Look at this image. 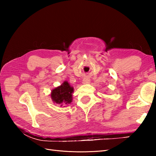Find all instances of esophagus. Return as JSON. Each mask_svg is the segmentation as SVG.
I'll return each mask as SVG.
<instances>
[{"label":"esophagus","mask_w":156,"mask_h":156,"mask_svg":"<svg viewBox=\"0 0 156 156\" xmlns=\"http://www.w3.org/2000/svg\"><path fill=\"white\" fill-rule=\"evenodd\" d=\"M89 82H90V79L88 78H84V79H83V81H82V83H83L84 84H86L89 83Z\"/></svg>","instance_id":"1"}]
</instances>
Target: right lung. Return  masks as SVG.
<instances>
[{
  "mask_svg": "<svg viewBox=\"0 0 156 156\" xmlns=\"http://www.w3.org/2000/svg\"><path fill=\"white\" fill-rule=\"evenodd\" d=\"M74 88L67 81H65L61 86L53 89L51 93V98L54 103L62 106L71 103L72 101V92Z\"/></svg>",
  "mask_w": 156,
  "mask_h": 156,
  "instance_id": "obj_1",
  "label": "right lung"
}]
</instances>
